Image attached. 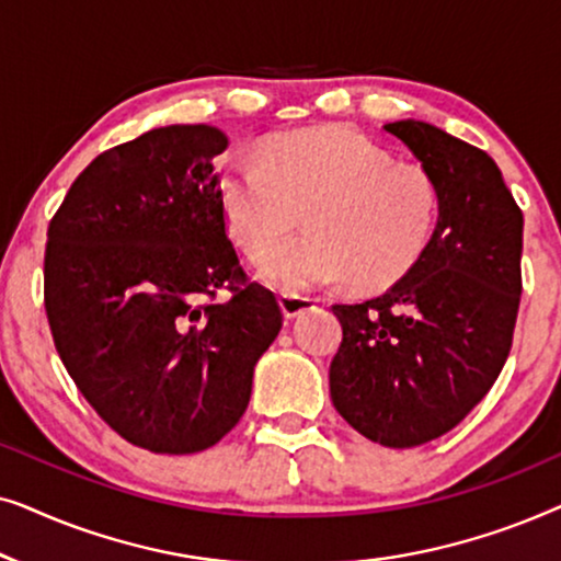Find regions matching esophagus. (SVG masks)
I'll use <instances>...</instances> for the list:
<instances>
[{
    "mask_svg": "<svg viewBox=\"0 0 561 561\" xmlns=\"http://www.w3.org/2000/svg\"><path fill=\"white\" fill-rule=\"evenodd\" d=\"M313 298L311 296H298V294H283L280 296V309H283V317L286 319H296L298 313L313 309Z\"/></svg>",
    "mask_w": 561,
    "mask_h": 561,
    "instance_id": "obj_1",
    "label": "esophagus"
}]
</instances>
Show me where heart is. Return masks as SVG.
<instances>
[{"instance_id": "heart-1", "label": "heart", "mask_w": 561, "mask_h": 561, "mask_svg": "<svg viewBox=\"0 0 561 561\" xmlns=\"http://www.w3.org/2000/svg\"><path fill=\"white\" fill-rule=\"evenodd\" d=\"M229 234L248 252L277 241L307 211L306 238L264 250L257 275L280 290L352 278L382 288L403 278L432 240L436 188L416 165L344 127L283 135L265 156L229 158L219 181Z\"/></svg>"}]
</instances>
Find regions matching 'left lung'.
<instances>
[{"label": "left lung", "mask_w": 561, "mask_h": 561, "mask_svg": "<svg viewBox=\"0 0 561 561\" xmlns=\"http://www.w3.org/2000/svg\"><path fill=\"white\" fill-rule=\"evenodd\" d=\"M432 179L439 219L419 263L386 294L334 304L342 344L334 409L382 447L439 439L501 375L520 304L524 214L495 160L416 119L386 125Z\"/></svg>", "instance_id": "obj_1"}]
</instances>
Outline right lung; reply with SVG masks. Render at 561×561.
Segmentation results:
<instances>
[{
    "label": "right lung",
    "mask_w": 561,
    "mask_h": 561,
    "mask_svg": "<svg viewBox=\"0 0 561 561\" xmlns=\"http://www.w3.org/2000/svg\"><path fill=\"white\" fill-rule=\"evenodd\" d=\"M209 125L150 129L83 168L50 219L45 313L76 388L135 447L194 455L242 419L283 327L227 237ZM227 287L225 305L206 302Z\"/></svg>",
    "instance_id": "obj_1"
}]
</instances>
